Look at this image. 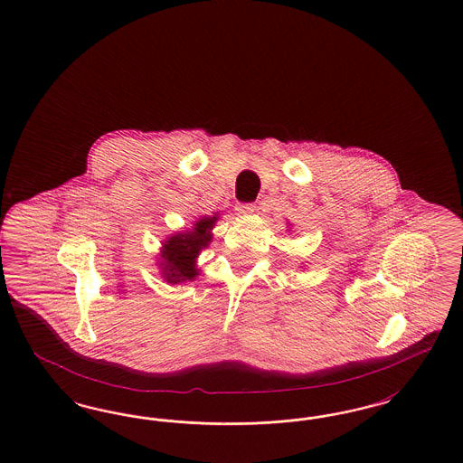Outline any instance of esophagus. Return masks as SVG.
<instances>
[{
  "label": "esophagus",
  "mask_w": 463,
  "mask_h": 463,
  "mask_svg": "<svg viewBox=\"0 0 463 463\" xmlns=\"http://www.w3.org/2000/svg\"><path fill=\"white\" fill-rule=\"evenodd\" d=\"M255 210H257V206L251 204V203H242V204L236 206V212H238L240 215H250V213H253Z\"/></svg>",
  "instance_id": "1"
}]
</instances>
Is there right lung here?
<instances>
[{
  "instance_id": "1",
  "label": "right lung",
  "mask_w": 463,
  "mask_h": 463,
  "mask_svg": "<svg viewBox=\"0 0 463 463\" xmlns=\"http://www.w3.org/2000/svg\"><path fill=\"white\" fill-rule=\"evenodd\" d=\"M219 212L208 217L204 215L194 222L191 229L170 234L161 242L156 264L159 267L161 278L168 285H182L198 278L201 272L198 257L213 240L212 231L219 221Z\"/></svg>"
}]
</instances>
